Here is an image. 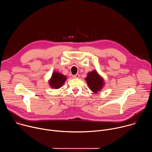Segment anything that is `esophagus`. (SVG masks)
<instances>
[{"instance_id": "esophagus-1", "label": "esophagus", "mask_w": 152, "mask_h": 152, "mask_svg": "<svg viewBox=\"0 0 152 152\" xmlns=\"http://www.w3.org/2000/svg\"><path fill=\"white\" fill-rule=\"evenodd\" d=\"M73 77H74V78H79V74H76L75 75H73Z\"/></svg>"}]
</instances>
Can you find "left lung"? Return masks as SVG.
Listing matches in <instances>:
<instances>
[{
	"instance_id": "1",
	"label": "left lung",
	"mask_w": 152,
	"mask_h": 152,
	"mask_svg": "<svg viewBox=\"0 0 152 152\" xmlns=\"http://www.w3.org/2000/svg\"><path fill=\"white\" fill-rule=\"evenodd\" d=\"M85 80L90 89L94 93L100 91L104 85L103 79L95 70L88 73Z\"/></svg>"
}]
</instances>
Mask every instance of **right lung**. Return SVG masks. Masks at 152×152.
I'll use <instances>...</instances> for the list:
<instances>
[{"instance_id":"right-lung-1","label":"right lung","mask_w":152,"mask_h":152,"mask_svg":"<svg viewBox=\"0 0 152 152\" xmlns=\"http://www.w3.org/2000/svg\"><path fill=\"white\" fill-rule=\"evenodd\" d=\"M66 79L67 77L66 76L57 72H54L52 73L51 79L49 80V85L52 88L58 89L61 88V86H62Z\"/></svg>"}]
</instances>
